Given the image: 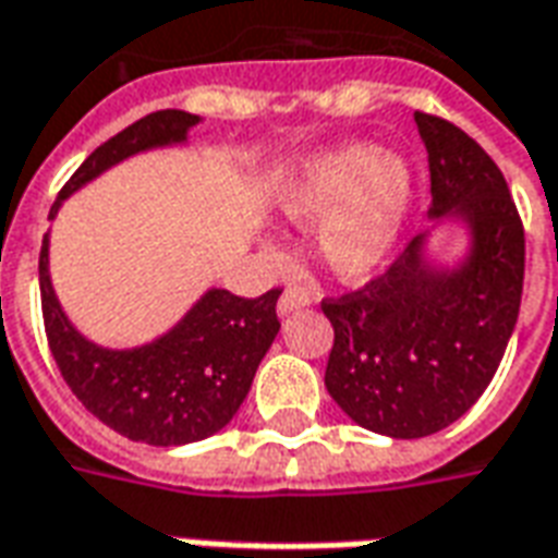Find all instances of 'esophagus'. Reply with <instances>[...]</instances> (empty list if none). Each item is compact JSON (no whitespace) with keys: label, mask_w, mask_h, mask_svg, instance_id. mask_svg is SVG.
<instances>
[{"label":"esophagus","mask_w":558,"mask_h":558,"mask_svg":"<svg viewBox=\"0 0 558 558\" xmlns=\"http://www.w3.org/2000/svg\"><path fill=\"white\" fill-rule=\"evenodd\" d=\"M312 303V298L303 291V288H288L286 294L279 298V315H291V312H298V310H306Z\"/></svg>","instance_id":"1"}]
</instances>
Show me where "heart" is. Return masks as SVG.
Here are the masks:
<instances>
[{
  "label": "heart",
  "instance_id": "obj_1",
  "mask_svg": "<svg viewBox=\"0 0 558 558\" xmlns=\"http://www.w3.org/2000/svg\"><path fill=\"white\" fill-rule=\"evenodd\" d=\"M412 197L409 168L369 144L324 149L300 165L276 192V216L288 228L318 225L324 267L366 282L385 267Z\"/></svg>",
  "mask_w": 558,
  "mask_h": 558
}]
</instances>
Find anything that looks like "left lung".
I'll list each match as a JSON object with an SVG mask.
<instances>
[{"label":"left lung","mask_w":558,"mask_h":558,"mask_svg":"<svg viewBox=\"0 0 558 558\" xmlns=\"http://www.w3.org/2000/svg\"><path fill=\"white\" fill-rule=\"evenodd\" d=\"M429 159V216L472 231L457 270L424 260L414 236L381 276L322 300L333 324L327 393L354 424L424 438L475 405L499 369L520 315L525 236L499 165L453 122L417 110Z\"/></svg>","instance_id":"1"}]
</instances>
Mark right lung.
Instances as JSON below:
<instances>
[{
  "label": "right lung",
  "instance_id": "1",
  "mask_svg": "<svg viewBox=\"0 0 558 558\" xmlns=\"http://www.w3.org/2000/svg\"><path fill=\"white\" fill-rule=\"evenodd\" d=\"M197 122L201 117L185 110H156L113 134L71 173L57 204L50 207V219L57 216L59 204L83 183L96 180L98 173L134 153L183 144L189 129ZM47 246L50 240L45 234L38 255V282L47 345L65 385L86 405V412L96 414L113 433L156 448L201 441L234 417L252 387L260 357L279 333V288L255 300L213 288L185 312L183 322L156 342L113 351L89 342L65 318L50 286Z\"/></svg>",
  "mask_w": 558,
  "mask_h": 558
}]
</instances>
